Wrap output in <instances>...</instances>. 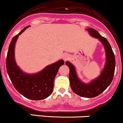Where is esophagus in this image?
Returning a JSON list of instances; mask_svg holds the SVG:
<instances>
[{"instance_id":"obj_1","label":"esophagus","mask_w":123,"mask_h":123,"mask_svg":"<svg viewBox=\"0 0 123 123\" xmlns=\"http://www.w3.org/2000/svg\"><path fill=\"white\" fill-rule=\"evenodd\" d=\"M69 55H68V54H64L63 55V59L64 61H66V60L69 59Z\"/></svg>"}]
</instances>
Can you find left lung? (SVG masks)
Returning <instances> with one entry per match:
<instances>
[{"mask_svg":"<svg viewBox=\"0 0 123 123\" xmlns=\"http://www.w3.org/2000/svg\"><path fill=\"white\" fill-rule=\"evenodd\" d=\"M87 30L91 36L99 39L105 49L106 61L100 75L90 84H84L78 78L74 66L68 62L66 63V64L70 69L69 78L70 87L73 92L81 97L92 98L101 94L111 83L115 72V59L111 47L105 37L102 36L94 29L89 28Z\"/></svg>","mask_w":123,"mask_h":123,"instance_id":"left-lung-1","label":"left lung"}]
</instances>
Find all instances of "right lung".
Instances as JSON below:
<instances>
[{"instance_id": "obj_1", "label": "right lung", "mask_w": 123, "mask_h": 123, "mask_svg": "<svg viewBox=\"0 0 123 123\" xmlns=\"http://www.w3.org/2000/svg\"><path fill=\"white\" fill-rule=\"evenodd\" d=\"M29 27H24L12 39L7 53L6 70L14 87L23 96L31 100H42L53 92L54 78L60 67L64 64V61L59 60L36 74L29 75L23 72L15 62L14 48L19 35Z\"/></svg>"}]
</instances>
